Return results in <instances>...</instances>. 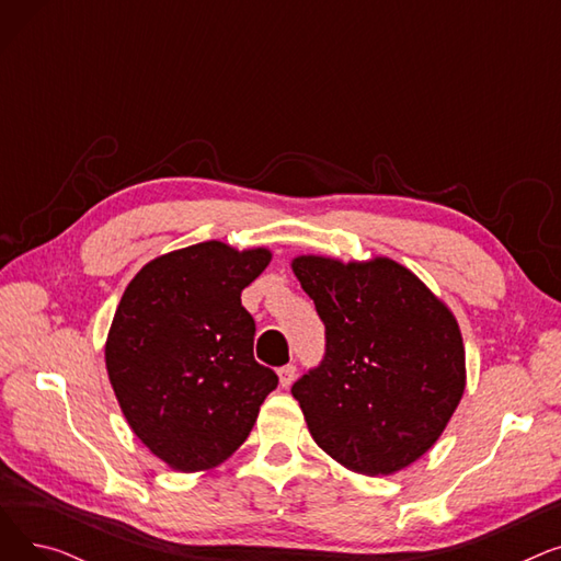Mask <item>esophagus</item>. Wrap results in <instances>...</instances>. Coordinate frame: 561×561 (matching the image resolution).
Here are the masks:
<instances>
[{"label":"esophagus","mask_w":561,"mask_h":561,"mask_svg":"<svg viewBox=\"0 0 561 561\" xmlns=\"http://www.w3.org/2000/svg\"><path fill=\"white\" fill-rule=\"evenodd\" d=\"M296 366H293V364H286V366H282L279 370H277V375H279V385L284 387V389H288L290 385H293V381H296Z\"/></svg>","instance_id":"obj_1"}]
</instances>
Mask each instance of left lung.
I'll return each mask as SVG.
<instances>
[{"label":"left lung","instance_id":"1","mask_svg":"<svg viewBox=\"0 0 561 561\" xmlns=\"http://www.w3.org/2000/svg\"><path fill=\"white\" fill-rule=\"evenodd\" d=\"M325 322V359L293 385L307 427L334 461L393 476L448 427L466 389V352L450 307L389 256L290 261Z\"/></svg>","mask_w":561,"mask_h":561}]
</instances>
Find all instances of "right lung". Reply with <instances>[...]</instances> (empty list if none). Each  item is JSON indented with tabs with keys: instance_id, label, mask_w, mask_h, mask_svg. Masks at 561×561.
<instances>
[{
	"instance_id": "1",
	"label": "right lung",
	"mask_w": 561,
	"mask_h": 561,
	"mask_svg": "<svg viewBox=\"0 0 561 561\" xmlns=\"http://www.w3.org/2000/svg\"><path fill=\"white\" fill-rule=\"evenodd\" d=\"M268 248L206 241L145 263L123 293L104 359L131 432L168 468L204 473L252 432L277 375L254 362L241 290Z\"/></svg>"
}]
</instances>
